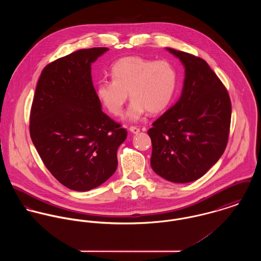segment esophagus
I'll return each instance as SVG.
<instances>
[{
    "instance_id": "esophagus-1",
    "label": "esophagus",
    "mask_w": 261,
    "mask_h": 261,
    "mask_svg": "<svg viewBox=\"0 0 261 261\" xmlns=\"http://www.w3.org/2000/svg\"><path fill=\"white\" fill-rule=\"evenodd\" d=\"M129 130L133 133V134H138L140 132V128L138 126H135V125H132L129 126Z\"/></svg>"
}]
</instances>
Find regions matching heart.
Returning a JSON list of instances; mask_svg holds the SVG:
<instances>
[{
	"label": "heart",
	"mask_w": 261,
	"mask_h": 261,
	"mask_svg": "<svg viewBox=\"0 0 261 261\" xmlns=\"http://www.w3.org/2000/svg\"><path fill=\"white\" fill-rule=\"evenodd\" d=\"M112 80H101L96 93L103 107L119 116L127 100L133 99L126 116L138 120L146 112H164L173 101L179 84L176 66L168 60H150L138 56L118 59L111 69Z\"/></svg>",
	"instance_id": "heart-1"
}]
</instances>
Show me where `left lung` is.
<instances>
[{"label":"left lung","instance_id":"obj_1","mask_svg":"<svg viewBox=\"0 0 261 261\" xmlns=\"http://www.w3.org/2000/svg\"><path fill=\"white\" fill-rule=\"evenodd\" d=\"M185 66L178 101L148 130L151 140L150 166L173 183L201 178L226 149L231 122L228 91L208 63L195 55L168 48Z\"/></svg>","mask_w":261,"mask_h":261}]
</instances>
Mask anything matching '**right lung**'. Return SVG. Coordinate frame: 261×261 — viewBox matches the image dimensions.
Masks as SVG:
<instances>
[{
    "mask_svg": "<svg viewBox=\"0 0 261 261\" xmlns=\"http://www.w3.org/2000/svg\"><path fill=\"white\" fill-rule=\"evenodd\" d=\"M107 47L81 49L44 67L30 113V136L48 171L68 189L100 186L117 167L125 128L101 111L91 63Z\"/></svg>",
    "mask_w": 261,
    "mask_h": 261,
    "instance_id": "obj_1",
    "label": "right lung"
}]
</instances>
